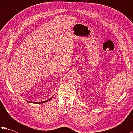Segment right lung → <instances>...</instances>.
Masks as SVG:
<instances>
[{
    "instance_id": "1",
    "label": "right lung",
    "mask_w": 133,
    "mask_h": 133,
    "mask_svg": "<svg viewBox=\"0 0 133 133\" xmlns=\"http://www.w3.org/2000/svg\"><path fill=\"white\" fill-rule=\"evenodd\" d=\"M52 97L51 98H50V99H49L47 100V101H42V102H30V101H27V102H29V103H42L47 102L50 101L52 99Z\"/></svg>"
}]
</instances>
